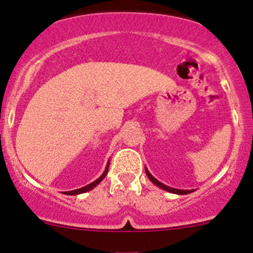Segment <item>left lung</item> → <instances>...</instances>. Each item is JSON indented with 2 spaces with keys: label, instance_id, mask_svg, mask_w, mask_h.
Returning a JSON list of instances; mask_svg holds the SVG:
<instances>
[{
  "label": "left lung",
  "instance_id": "left-lung-1",
  "mask_svg": "<svg viewBox=\"0 0 253 253\" xmlns=\"http://www.w3.org/2000/svg\"><path fill=\"white\" fill-rule=\"evenodd\" d=\"M145 174H147L148 178H149V180L152 181V182L154 183V185L159 186L160 188H163V190L168 191V192L176 193V195H187V193H191V192H193V190H177V188H172V187H169V186L164 185V183H162V182H160V181H158L157 178H155V177H153L152 174H150V172L148 171V169H147V168H145Z\"/></svg>",
  "mask_w": 253,
  "mask_h": 253
}]
</instances>
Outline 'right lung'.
I'll list each match as a JSON object with an SVG mask.
<instances>
[{
  "instance_id": "right-lung-1",
  "label": "right lung",
  "mask_w": 253,
  "mask_h": 253,
  "mask_svg": "<svg viewBox=\"0 0 253 253\" xmlns=\"http://www.w3.org/2000/svg\"><path fill=\"white\" fill-rule=\"evenodd\" d=\"M108 170H109V163H108V165H106V168H105V171L103 172V175H101L100 177H99V178H96L95 181H93V182H91V183H89V185L84 186V187H82V188H78V190L68 191V192H65V193H66V195H70V196H76V195H79V193H84V192H88V191L93 190V188L95 187L96 185H99V183H100L101 181H103V178L105 177L106 174H108Z\"/></svg>"
}]
</instances>
